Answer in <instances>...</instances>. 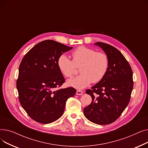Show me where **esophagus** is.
I'll return each instance as SVG.
<instances>
[{"label":"esophagus","instance_id":"34e87169","mask_svg":"<svg viewBox=\"0 0 148 148\" xmlns=\"http://www.w3.org/2000/svg\"><path fill=\"white\" fill-rule=\"evenodd\" d=\"M83 92L79 90H77V92H76V94L77 95H83Z\"/></svg>","mask_w":148,"mask_h":148}]
</instances>
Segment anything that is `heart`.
Here are the masks:
<instances>
[{"instance_id": "1", "label": "heart", "mask_w": 148, "mask_h": 148, "mask_svg": "<svg viewBox=\"0 0 148 148\" xmlns=\"http://www.w3.org/2000/svg\"><path fill=\"white\" fill-rule=\"evenodd\" d=\"M71 55L73 60L65 54L60 55L58 60L59 70L68 78L73 77L76 67L80 66L79 73L81 74L68 80L69 86L82 89L88 86L92 82L97 83L103 80L109 65V60L105 53L80 46L72 52Z\"/></svg>"}]
</instances>
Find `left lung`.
I'll use <instances>...</instances> for the list:
<instances>
[{
	"instance_id": "left-lung-1",
	"label": "left lung",
	"mask_w": 148,
	"mask_h": 148,
	"mask_svg": "<svg viewBox=\"0 0 148 148\" xmlns=\"http://www.w3.org/2000/svg\"><path fill=\"white\" fill-rule=\"evenodd\" d=\"M109 60L106 75L87 94L91 96L90 105L84 108V114L89 121L98 125L114 122L128 106L133 88V71L123 54L111 45L98 42Z\"/></svg>"
}]
</instances>
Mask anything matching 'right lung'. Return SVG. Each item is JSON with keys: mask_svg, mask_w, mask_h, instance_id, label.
Returning <instances> with one entry per match:
<instances>
[{"mask_svg": "<svg viewBox=\"0 0 148 148\" xmlns=\"http://www.w3.org/2000/svg\"><path fill=\"white\" fill-rule=\"evenodd\" d=\"M72 49L45 40L31 49L21 62L17 80L19 101L38 122L47 124L58 120L64 113L66 100L75 94L72 87L55 90L65 82L58 66V58Z\"/></svg>", "mask_w": 148, "mask_h": 148, "instance_id": "obj_1", "label": "right lung"}]
</instances>
